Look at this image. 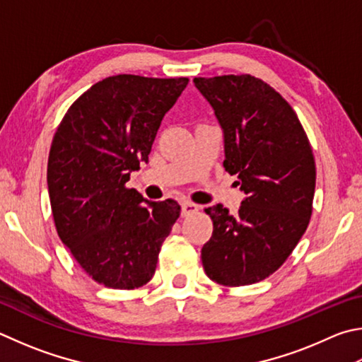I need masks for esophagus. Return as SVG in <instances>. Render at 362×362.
<instances>
[{"label": "esophagus", "mask_w": 362, "mask_h": 362, "mask_svg": "<svg viewBox=\"0 0 362 362\" xmlns=\"http://www.w3.org/2000/svg\"><path fill=\"white\" fill-rule=\"evenodd\" d=\"M194 212H198V206H196V204L189 202V201H183V202H182V215H183V216L192 215V214H194Z\"/></svg>", "instance_id": "34e87169"}]
</instances>
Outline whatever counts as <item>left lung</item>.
Wrapping results in <instances>:
<instances>
[{"label": "left lung", "mask_w": 362, "mask_h": 362, "mask_svg": "<svg viewBox=\"0 0 362 362\" xmlns=\"http://www.w3.org/2000/svg\"><path fill=\"white\" fill-rule=\"evenodd\" d=\"M225 134L223 166L247 194L239 212L206 209L214 233L201 250L204 271L225 286L272 275L293 253L312 216L315 158L304 128L279 91L261 78L194 77Z\"/></svg>", "instance_id": "1"}]
</instances>
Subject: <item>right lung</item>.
<instances>
[{
    "instance_id": "right-lung-1",
    "label": "right lung",
    "mask_w": 362,
    "mask_h": 362,
    "mask_svg": "<svg viewBox=\"0 0 362 362\" xmlns=\"http://www.w3.org/2000/svg\"><path fill=\"white\" fill-rule=\"evenodd\" d=\"M187 83V77L110 76L78 96L58 124L47 164L55 228L100 285L134 290L152 280L179 218L177 201L150 202L127 182L148 161L163 117Z\"/></svg>"
}]
</instances>
